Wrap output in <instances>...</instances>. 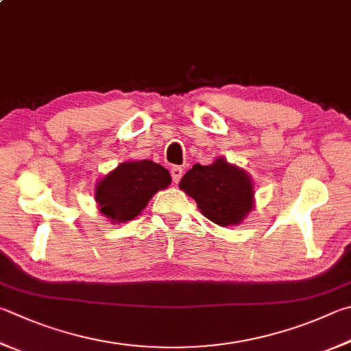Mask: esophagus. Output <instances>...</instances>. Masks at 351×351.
Listing matches in <instances>:
<instances>
[{
    "label": "esophagus",
    "mask_w": 351,
    "mask_h": 351,
    "mask_svg": "<svg viewBox=\"0 0 351 351\" xmlns=\"http://www.w3.org/2000/svg\"><path fill=\"white\" fill-rule=\"evenodd\" d=\"M170 173H171V180H173V182L178 184L182 178L184 170H182V167H180V165H175V167L170 169Z\"/></svg>",
    "instance_id": "esophagus-1"
}]
</instances>
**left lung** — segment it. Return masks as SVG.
<instances>
[{"label":"left lung","mask_w":351,"mask_h":351,"mask_svg":"<svg viewBox=\"0 0 351 351\" xmlns=\"http://www.w3.org/2000/svg\"><path fill=\"white\" fill-rule=\"evenodd\" d=\"M180 189L193 197L207 219L221 227L241 224L253 208L252 178L224 158L210 165L195 164L182 176Z\"/></svg>","instance_id":"8db88e82"}]
</instances>
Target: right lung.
<instances>
[{"instance_id":"right-lung-1","label":"right lung","mask_w":351,"mask_h":351,"mask_svg":"<svg viewBox=\"0 0 351 351\" xmlns=\"http://www.w3.org/2000/svg\"><path fill=\"white\" fill-rule=\"evenodd\" d=\"M167 169L149 159L121 162L95 187L99 212L112 222H125L143 212L159 190L169 187Z\"/></svg>"}]
</instances>
